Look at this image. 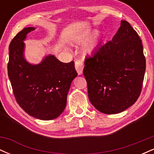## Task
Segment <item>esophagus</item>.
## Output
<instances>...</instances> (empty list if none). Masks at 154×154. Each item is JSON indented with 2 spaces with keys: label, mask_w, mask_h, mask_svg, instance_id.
I'll list each match as a JSON object with an SVG mask.
<instances>
[{
  "label": "esophagus",
  "mask_w": 154,
  "mask_h": 154,
  "mask_svg": "<svg viewBox=\"0 0 154 154\" xmlns=\"http://www.w3.org/2000/svg\"><path fill=\"white\" fill-rule=\"evenodd\" d=\"M83 68H84V63L80 60H77L75 61V69L77 70L78 75H82L83 72Z\"/></svg>",
  "instance_id": "obj_1"
}]
</instances>
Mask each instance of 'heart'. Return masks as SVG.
Wrapping results in <instances>:
<instances>
[{
  "instance_id": "obj_1",
  "label": "heart",
  "mask_w": 154,
  "mask_h": 154,
  "mask_svg": "<svg viewBox=\"0 0 154 154\" xmlns=\"http://www.w3.org/2000/svg\"><path fill=\"white\" fill-rule=\"evenodd\" d=\"M95 34V33H90V34L87 35H83L82 36H79L78 38H77V41L78 42H85L86 40H89L90 38H92ZM95 46V42L92 41L90 43H88L87 45H86L84 51L85 52L87 53V54H91V53L93 52V51L94 50Z\"/></svg>"
}]
</instances>
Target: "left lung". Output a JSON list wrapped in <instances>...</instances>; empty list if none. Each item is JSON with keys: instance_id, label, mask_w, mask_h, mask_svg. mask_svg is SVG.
I'll return each mask as SVG.
<instances>
[{"instance_id": "left-lung-1", "label": "left lung", "mask_w": 154, "mask_h": 154, "mask_svg": "<svg viewBox=\"0 0 154 154\" xmlns=\"http://www.w3.org/2000/svg\"><path fill=\"white\" fill-rule=\"evenodd\" d=\"M145 71L141 39L130 23L122 21L112 40L85 61L83 75L90 101L103 114L126 110L140 95Z\"/></svg>"}]
</instances>
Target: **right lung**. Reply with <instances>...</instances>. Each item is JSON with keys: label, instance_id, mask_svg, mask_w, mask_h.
Segmentation results:
<instances>
[{"label": "right lung", "instance_id": "right-lung-1", "mask_svg": "<svg viewBox=\"0 0 154 154\" xmlns=\"http://www.w3.org/2000/svg\"><path fill=\"white\" fill-rule=\"evenodd\" d=\"M34 29L24 28L10 43L8 75L19 106L33 117L51 120L64 110L67 93L77 73L73 61L63 63L52 55L39 64L26 62L23 40Z\"/></svg>", "mask_w": 154, "mask_h": 154}]
</instances>
